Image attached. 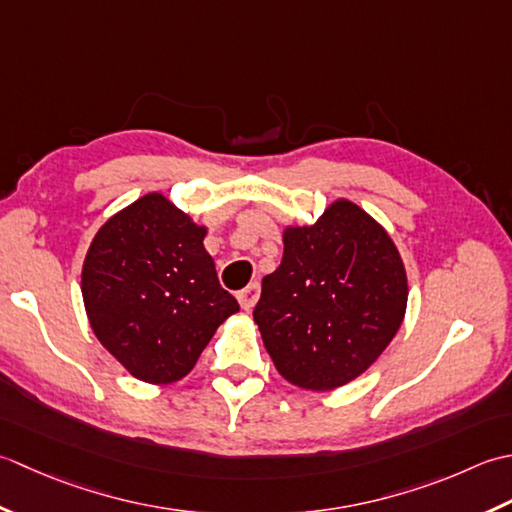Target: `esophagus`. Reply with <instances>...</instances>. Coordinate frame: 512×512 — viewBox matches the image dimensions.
<instances>
[{
    "label": "esophagus",
    "mask_w": 512,
    "mask_h": 512,
    "mask_svg": "<svg viewBox=\"0 0 512 512\" xmlns=\"http://www.w3.org/2000/svg\"><path fill=\"white\" fill-rule=\"evenodd\" d=\"M236 298H238V302H241V307L245 311H252L254 305L258 302V298H260V285L258 283H249L243 291H238Z\"/></svg>",
    "instance_id": "obj_1"
}]
</instances>
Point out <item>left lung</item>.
<instances>
[{
  "label": "left lung",
  "instance_id": "1",
  "mask_svg": "<svg viewBox=\"0 0 512 512\" xmlns=\"http://www.w3.org/2000/svg\"><path fill=\"white\" fill-rule=\"evenodd\" d=\"M283 243L254 322L287 382L333 391L367 371L398 333L409 298L404 263L387 229L347 198L314 225L285 227Z\"/></svg>",
  "mask_w": 512,
  "mask_h": 512
}]
</instances>
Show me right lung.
Masks as SVG:
<instances>
[{"mask_svg":"<svg viewBox=\"0 0 512 512\" xmlns=\"http://www.w3.org/2000/svg\"><path fill=\"white\" fill-rule=\"evenodd\" d=\"M207 229L159 192L101 225L81 269L99 342L134 378L170 384L194 369L238 302L218 283Z\"/></svg>","mask_w":512,"mask_h":512,"instance_id":"right-lung-1","label":"right lung"}]
</instances>
